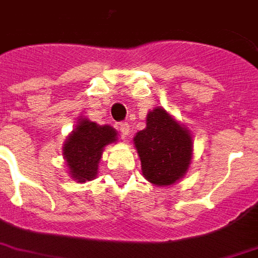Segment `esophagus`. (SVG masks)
<instances>
[{
    "mask_svg": "<svg viewBox=\"0 0 258 258\" xmlns=\"http://www.w3.org/2000/svg\"><path fill=\"white\" fill-rule=\"evenodd\" d=\"M118 129H119V132H121L122 137L129 136V132H131V126H129V123H126V122H122V123H119V125H118Z\"/></svg>",
    "mask_w": 258,
    "mask_h": 258,
    "instance_id": "1",
    "label": "esophagus"
}]
</instances>
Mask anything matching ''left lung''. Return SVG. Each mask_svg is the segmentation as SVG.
Segmentation results:
<instances>
[{
	"label": "left lung",
	"mask_w": 258,
	"mask_h": 258,
	"mask_svg": "<svg viewBox=\"0 0 258 258\" xmlns=\"http://www.w3.org/2000/svg\"><path fill=\"white\" fill-rule=\"evenodd\" d=\"M133 144L143 177L155 186L174 185L189 170L193 156L190 132L163 107H155L147 114V126L137 132Z\"/></svg>",
	"instance_id": "left-lung-1"
}]
</instances>
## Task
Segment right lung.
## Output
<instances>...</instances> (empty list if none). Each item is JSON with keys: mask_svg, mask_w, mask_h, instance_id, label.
<instances>
[{"mask_svg": "<svg viewBox=\"0 0 258 258\" xmlns=\"http://www.w3.org/2000/svg\"><path fill=\"white\" fill-rule=\"evenodd\" d=\"M115 141L118 133L113 126L80 118L62 147V156L72 179L80 183L95 179L104 147Z\"/></svg>", "mask_w": 258, "mask_h": 258, "instance_id": "obj_1", "label": "right lung"}]
</instances>
